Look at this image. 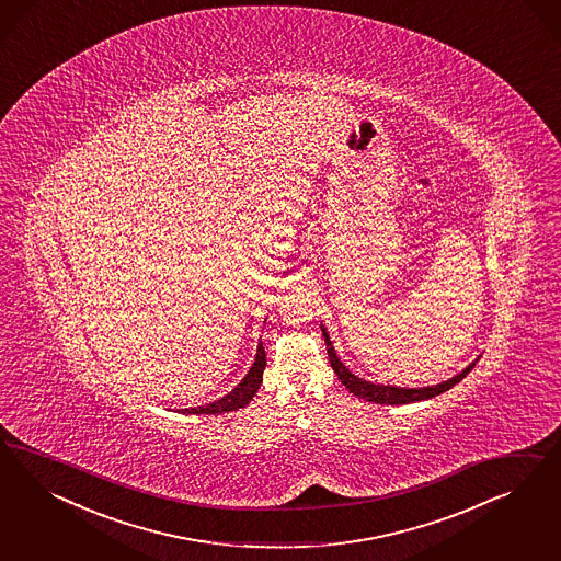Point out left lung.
Masks as SVG:
<instances>
[{
    "instance_id": "left-lung-1",
    "label": "left lung",
    "mask_w": 561,
    "mask_h": 561,
    "mask_svg": "<svg viewBox=\"0 0 561 561\" xmlns=\"http://www.w3.org/2000/svg\"><path fill=\"white\" fill-rule=\"evenodd\" d=\"M324 343H327V354H329V362H331V368L335 370V374L340 376L341 382L345 385V389L350 392H354L359 399H366V401H373L378 405H405V403H415V401H424V399H432L440 392H446L448 389H453L457 382H460L467 374L471 373L476 368V362L469 364L462 373L453 376L450 380L436 385V387H424V389H397V387H385V385H373L368 380H362L354 374L350 373L343 364H341L340 357L333 350V343L329 340L327 331L323 329Z\"/></svg>"
}]
</instances>
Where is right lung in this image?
<instances>
[{"mask_svg": "<svg viewBox=\"0 0 561 561\" xmlns=\"http://www.w3.org/2000/svg\"><path fill=\"white\" fill-rule=\"evenodd\" d=\"M265 366H267V357H265L263 343H259L255 364L251 366V370L242 378V382L238 385L234 391H230L226 397H221V399L214 401V403L202 405V408L183 409V413H193V415H218V413H228V411H237V409L249 405L251 399L255 397V392L259 391L261 382H263V370H265Z\"/></svg>", "mask_w": 561, "mask_h": 561, "instance_id": "obj_1", "label": "right lung"}]
</instances>
